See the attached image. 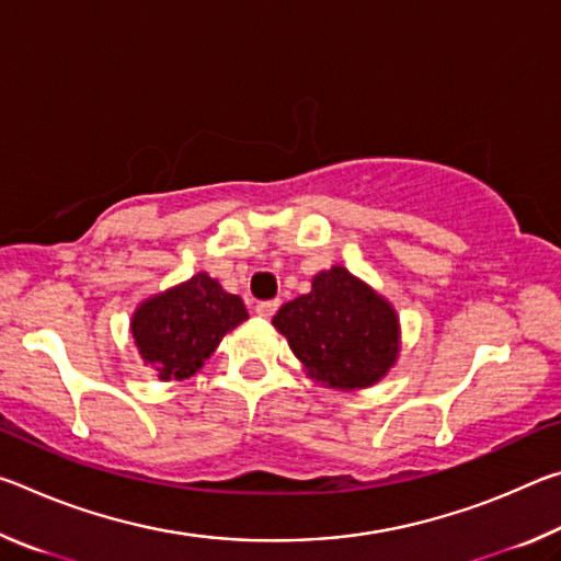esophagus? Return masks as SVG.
I'll use <instances>...</instances> for the list:
<instances>
[{
	"label": "esophagus",
	"mask_w": 561,
	"mask_h": 561,
	"mask_svg": "<svg viewBox=\"0 0 561 561\" xmlns=\"http://www.w3.org/2000/svg\"><path fill=\"white\" fill-rule=\"evenodd\" d=\"M277 309H279V299H270V301H260L257 304V314L262 319L274 317V311H277Z\"/></svg>",
	"instance_id": "esophagus-1"
}]
</instances>
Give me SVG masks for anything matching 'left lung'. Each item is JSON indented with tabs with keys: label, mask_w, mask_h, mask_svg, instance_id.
<instances>
[{
	"label": "left lung",
	"mask_w": 561,
	"mask_h": 561,
	"mask_svg": "<svg viewBox=\"0 0 561 561\" xmlns=\"http://www.w3.org/2000/svg\"><path fill=\"white\" fill-rule=\"evenodd\" d=\"M311 376L334 388L381 381L398 354L391 304L344 267L311 282V291L284 304L272 319Z\"/></svg>",
	"instance_id": "1"
}]
</instances>
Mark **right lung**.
<instances>
[{"instance_id":"add662e5","label":"right lung","mask_w":561,"mask_h":561,"mask_svg":"<svg viewBox=\"0 0 561 561\" xmlns=\"http://www.w3.org/2000/svg\"><path fill=\"white\" fill-rule=\"evenodd\" d=\"M250 317L237 294H227L207 274L144 301L133 317L140 356L163 381L187 378L210 358L227 331Z\"/></svg>"}]
</instances>
